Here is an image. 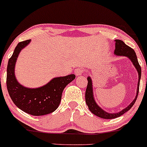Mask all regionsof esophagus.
<instances>
[{
  "label": "esophagus",
  "mask_w": 147,
  "mask_h": 147,
  "mask_svg": "<svg viewBox=\"0 0 147 147\" xmlns=\"http://www.w3.org/2000/svg\"><path fill=\"white\" fill-rule=\"evenodd\" d=\"M74 72H75V74L77 76H81L82 73H83V70L81 68H77L75 69V71H74Z\"/></svg>",
  "instance_id": "1"
}]
</instances>
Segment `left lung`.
Returning a JSON list of instances; mask_svg holds the SVG:
<instances>
[{
    "label": "left lung",
    "mask_w": 147,
    "mask_h": 147,
    "mask_svg": "<svg viewBox=\"0 0 147 147\" xmlns=\"http://www.w3.org/2000/svg\"><path fill=\"white\" fill-rule=\"evenodd\" d=\"M115 49L114 51V54L117 56H122V57H126L129 59L130 61L132 62L133 65L134 66L135 68L138 73V87H137L136 95L135 98L132 100L126 108H123L122 110L118 112V113H108L105 110L102 109L98 105V103L96 101L94 96V90H93V83H92V78L90 76L87 77V87L85 92V101L88 106L89 109L91 111L92 113L95 115L96 116L102 119H115L121 116L127 111H128L134 105L135 102L136 101L137 97L138 96V92H139V87H140V81L141 78V67L139 65L138 58L136 54V52L131 47L127 46L123 41L119 40V39H115Z\"/></svg>",
    "instance_id": "obj_1"
}]
</instances>
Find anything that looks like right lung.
<instances>
[{
  "label": "right lung",
  "instance_id": "1",
  "mask_svg": "<svg viewBox=\"0 0 147 147\" xmlns=\"http://www.w3.org/2000/svg\"><path fill=\"white\" fill-rule=\"evenodd\" d=\"M30 39L19 42L8 61L7 88L13 103L19 109L33 116H42L53 113L58 108L65 87L73 81L74 74L55 77L42 87L30 88L19 83L15 75V66L21 51L27 47Z\"/></svg>",
  "mask_w": 147,
  "mask_h": 147
}]
</instances>
